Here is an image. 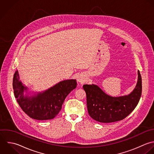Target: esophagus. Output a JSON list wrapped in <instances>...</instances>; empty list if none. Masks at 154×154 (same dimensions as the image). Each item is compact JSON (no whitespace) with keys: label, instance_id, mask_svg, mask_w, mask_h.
Masks as SVG:
<instances>
[{"label":"esophagus","instance_id":"esophagus-1","mask_svg":"<svg viewBox=\"0 0 154 154\" xmlns=\"http://www.w3.org/2000/svg\"><path fill=\"white\" fill-rule=\"evenodd\" d=\"M77 81L80 83H83L85 82V77L82 75H80L77 77Z\"/></svg>","mask_w":154,"mask_h":154}]
</instances>
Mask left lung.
<instances>
[{"label":"left lung","mask_w":154,"mask_h":154,"mask_svg":"<svg viewBox=\"0 0 154 154\" xmlns=\"http://www.w3.org/2000/svg\"><path fill=\"white\" fill-rule=\"evenodd\" d=\"M88 113L94 120L110 123L124 119L136 108L142 95V77L138 71V80L133 91L128 95L113 97L95 85H84Z\"/></svg>","instance_id":"left-lung-1"}]
</instances>
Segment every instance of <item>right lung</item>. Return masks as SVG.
Segmentation results:
<instances>
[{"instance_id":"1","label":"right lung","mask_w":154,"mask_h":154,"mask_svg":"<svg viewBox=\"0 0 154 154\" xmlns=\"http://www.w3.org/2000/svg\"><path fill=\"white\" fill-rule=\"evenodd\" d=\"M14 93L20 107L30 118L36 120L53 119L60 111L66 96L77 86L75 80L60 82L44 92L35 96H24L27 88L19 80V74L16 71L12 83Z\"/></svg>"}]
</instances>
